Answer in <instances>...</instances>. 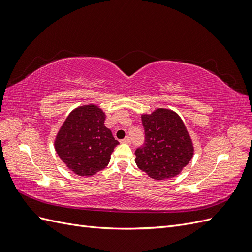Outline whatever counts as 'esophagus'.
I'll return each mask as SVG.
<instances>
[{
    "label": "esophagus",
    "instance_id": "esophagus-1",
    "mask_svg": "<svg viewBox=\"0 0 252 252\" xmlns=\"http://www.w3.org/2000/svg\"><path fill=\"white\" fill-rule=\"evenodd\" d=\"M121 143H123V144H130V143H131V140H130V138H129V136H126L125 139L121 140Z\"/></svg>",
    "mask_w": 252,
    "mask_h": 252
}]
</instances>
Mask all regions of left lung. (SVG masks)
I'll return each instance as SVG.
<instances>
[{
	"label": "left lung",
	"instance_id": "1",
	"mask_svg": "<svg viewBox=\"0 0 252 252\" xmlns=\"http://www.w3.org/2000/svg\"><path fill=\"white\" fill-rule=\"evenodd\" d=\"M145 143L135 150V164L150 178L161 181L174 178L194 154L191 138L179 114L158 108L142 114Z\"/></svg>",
	"mask_w": 252,
	"mask_h": 252
}]
</instances>
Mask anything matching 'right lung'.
<instances>
[{
	"label": "right lung",
	"mask_w": 252,
	"mask_h": 252,
	"mask_svg": "<svg viewBox=\"0 0 252 252\" xmlns=\"http://www.w3.org/2000/svg\"><path fill=\"white\" fill-rule=\"evenodd\" d=\"M106 116L96 105H83L66 118L55 140L62 162L80 177L103 170L119 142L105 126Z\"/></svg>",
	"instance_id": "obj_1"
}]
</instances>
